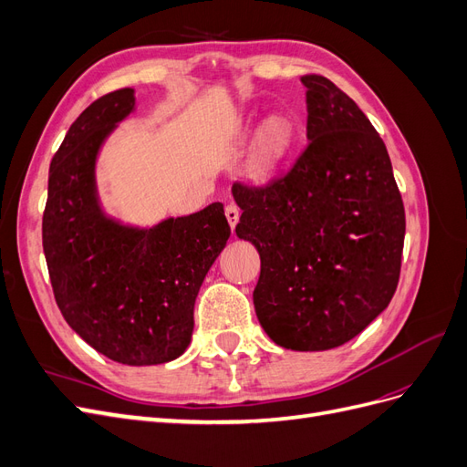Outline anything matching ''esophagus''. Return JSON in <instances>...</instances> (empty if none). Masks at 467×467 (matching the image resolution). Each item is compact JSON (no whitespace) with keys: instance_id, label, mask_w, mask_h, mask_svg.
I'll return each mask as SVG.
<instances>
[{"instance_id":"1","label":"esophagus","mask_w":467,"mask_h":467,"mask_svg":"<svg viewBox=\"0 0 467 467\" xmlns=\"http://www.w3.org/2000/svg\"><path fill=\"white\" fill-rule=\"evenodd\" d=\"M225 218H228V222H230V228L235 230V223L239 220V208L235 204L225 206Z\"/></svg>"}]
</instances>
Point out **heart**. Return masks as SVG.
Segmentation results:
<instances>
[{"mask_svg": "<svg viewBox=\"0 0 467 467\" xmlns=\"http://www.w3.org/2000/svg\"><path fill=\"white\" fill-rule=\"evenodd\" d=\"M294 146V126L290 120L268 119L255 136L251 151V169L259 177L275 173L286 161Z\"/></svg>", "mask_w": 467, "mask_h": 467, "instance_id": "heart-1", "label": "heart"}]
</instances>
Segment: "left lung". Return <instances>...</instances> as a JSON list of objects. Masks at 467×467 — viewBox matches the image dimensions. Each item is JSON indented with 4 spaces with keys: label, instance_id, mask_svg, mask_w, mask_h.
Masks as SVG:
<instances>
[{
    "label": "left lung",
    "instance_id": "1",
    "mask_svg": "<svg viewBox=\"0 0 467 467\" xmlns=\"http://www.w3.org/2000/svg\"><path fill=\"white\" fill-rule=\"evenodd\" d=\"M309 144L263 187L234 182L239 239L257 247L253 304L292 350H329L384 312L400 282L405 208L384 140L323 76L302 78Z\"/></svg>",
    "mask_w": 467,
    "mask_h": 467
}]
</instances>
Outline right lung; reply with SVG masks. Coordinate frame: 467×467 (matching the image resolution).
<instances>
[{
    "instance_id": "right-lung-1",
    "label": "right lung",
    "mask_w": 467,
    "mask_h": 467,
    "mask_svg": "<svg viewBox=\"0 0 467 467\" xmlns=\"http://www.w3.org/2000/svg\"><path fill=\"white\" fill-rule=\"evenodd\" d=\"M134 105V89L112 91L69 126L50 163L42 247L69 327L110 360L151 366L187 350L194 300L228 242L230 223L220 202L151 228L105 214L95 161Z\"/></svg>"
}]
</instances>
